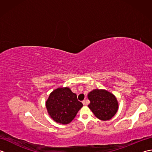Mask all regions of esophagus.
Segmentation results:
<instances>
[{
  "instance_id": "obj_1",
  "label": "esophagus",
  "mask_w": 152,
  "mask_h": 152,
  "mask_svg": "<svg viewBox=\"0 0 152 152\" xmlns=\"http://www.w3.org/2000/svg\"><path fill=\"white\" fill-rule=\"evenodd\" d=\"M82 103H83V104L84 105V106H86L87 104H88V102H87L86 101H85V100H84V101H82Z\"/></svg>"
}]
</instances>
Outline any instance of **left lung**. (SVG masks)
Instances as JSON below:
<instances>
[{"mask_svg": "<svg viewBox=\"0 0 152 152\" xmlns=\"http://www.w3.org/2000/svg\"><path fill=\"white\" fill-rule=\"evenodd\" d=\"M88 107L98 119L106 121L114 117L118 110V102L115 96L104 89H94L89 92Z\"/></svg>", "mask_w": 152, "mask_h": 152, "instance_id": "8db88e82", "label": "left lung"}]
</instances>
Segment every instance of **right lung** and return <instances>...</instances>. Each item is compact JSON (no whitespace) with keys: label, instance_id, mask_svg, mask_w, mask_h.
<instances>
[{"label":"right lung","instance_id":"right-lung-1","mask_svg":"<svg viewBox=\"0 0 152 152\" xmlns=\"http://www.w3.org/2000/svg\"><path fill=\"white\" fill-rule=\"evenodd\" d=\"M46 106L48 114L55 121L65 125L73 120L83 104L78 101L76 94L66 87L51 92L46 102Z\"/></svg>","mask_w":152,"mask_h":152}]
</instances>
